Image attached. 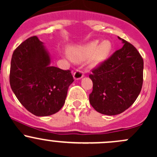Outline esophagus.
<instances>
[{
	"mask_svg": "<svg viewBox=\"0 0 157 157\" xmlns=\"http://www.w3.org/2000/svg\"><path fill=\"white\" fill-rule=\"evenodd\" d=\"M83 76H84V73H83V71L80 69L77 70V71L74 73V78L75 79V80L81 79Z\"/></svg>",
	"mask_w": 157,
	"mask_h": 157,
	"instance_id": "1",
	"label": "esophagus"
}]
</instances>
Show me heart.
Returning <instances> with one entry per match:
<instances>
[{"label":"heart","instance_id":"1","mask_svg":"<svg viewBox=\"0 0 157 157\" xmlns=\"http://www.w3.org/2000/svg\"><path fill=\"white\" fill-rule=\"evenodd\" d=\"M93 40L90 43L80 47H71L68 50L69 57L76 62H82L91 58L93 64H98L106 59L113 48L109 40Z\"/></svg>","mask_w":157,"mask_h":157}]
</instances>
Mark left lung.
Segmentation results:
<instances>
[{
	"label": "left lung",
	"instance_id": "1",
	"mask_svg": "<svg viewBox=\"0 0 157 157\" xmlns=\"http://www.w3.org/2000/svg\"><path fill=\"white\" fill-rule=\"evenodd\" d=\"M118 39L124 43L122 48L92 70L89 75L93 84L90 102L103 115H115L124 112L135 102L143 85L141 55L134 45Z\"/></svg>",
	"mask_w": 157,
	"mask_h": 157
}]
</instances>
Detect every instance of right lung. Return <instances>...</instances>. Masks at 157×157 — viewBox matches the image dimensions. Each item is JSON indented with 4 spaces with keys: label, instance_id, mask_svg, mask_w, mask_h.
Masks as SVG:
<instances>
[{
    "label": "right lung",
    "instance_id": "1",
    "mask_svg": "<svg viewBox=\"0 0 157 157\" xmlns=\"http://www.w3.org/2000/svg\"><path fill=\"white\" fill-rule=\"evenodd\" d=\"M50 57L37 36L28 38L13 53L10 84L29 112L48 116L60 110L74 81L70 70L50 66Z\"/></svg>",
    "mask_w": 157,
    "mask_h": 157
}]
</instances>
